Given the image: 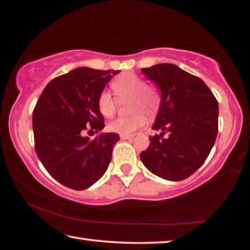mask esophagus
Masks as SVG:
<instances>
[{
	"label": "esophagus",
	"mask_w": 250,
	"mask_h": 250,
	"mask_svg": "<svg viewBox=\"0 0 250 250\" xmlns=\"http://www.w3.org/2000/svg\"><path fill=\"white\" fill-rule=\"evenodd\" d=\"M120 138L122 139V140H129V139L133 138V135H131V134H120Z\"/></svg>",
	"instance_id": "esophagus-1"
}]
</instances>
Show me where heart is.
I'll return each mask as SVG.
<instances>
[{
	"label": "heart",
	"mask_w": 250,
	"mask_h": 250,
	"mask_svg": "<svg viewBox=\"0 0 250 250\" xmlns=\"http://www.w3.org/2000/svg\"><path fill=\"white\" fill-rule=\"evenodd\" d=\"M112 88L119 99L132 98L131 112L132 117H120L110 122L108 128L112 132L120 134H133L145 125V115L151 116L160 103L159 92L155 88L146 86V80L134 74H124L112 83ZM98 108L104 117L115 115L117 100L108 90L101 92L98 98Z\"/></svg>",
	"instance_id": "b5f03b06"
}]
</instances>
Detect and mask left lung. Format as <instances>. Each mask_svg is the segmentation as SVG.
Wrapping results in <instances>:
<instances>
[{
	"mask_svg": "<svg viewBox=\"0 0 250 250\" xmlns=\"http://www.w3.org/2000/svg\"><path fill=\"white\" fill-rule=\"evenodd\" d=\"M142 74L159 87L161 103L150 137L141 152L145 167L167 181L191 176L205 162L218 131V103L201 78L173 64L142 68ZM168 133L167 138L163 135Z\"/></svg>",
	"mask_w": 250,
	"mask_h": 250,
	"instance_id": "1",
	"label": "left lung"
}]
</instances>
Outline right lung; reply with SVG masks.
Segmentation results:
<instances>
[{
  "label": "right lung",
  "mask_w": 250,
  "mask_h": 250,
  "mask_svg": "<svg viewBox=\"0 0 250 250\" xmlns=\"http://www.w3.org/2000/svg\"><path fill=\"white\" fill-rule=\"evenodd\" d=\"M120 70L79 67L47 83L33 111L35 150L44 167L59 183L83 191L107 171L116 133H100L90 140L87 128H104L98 98ZM90 130V131H91Z\"/></svg>",
  "instance_id": "right-lung-1"
}]
</instances>
